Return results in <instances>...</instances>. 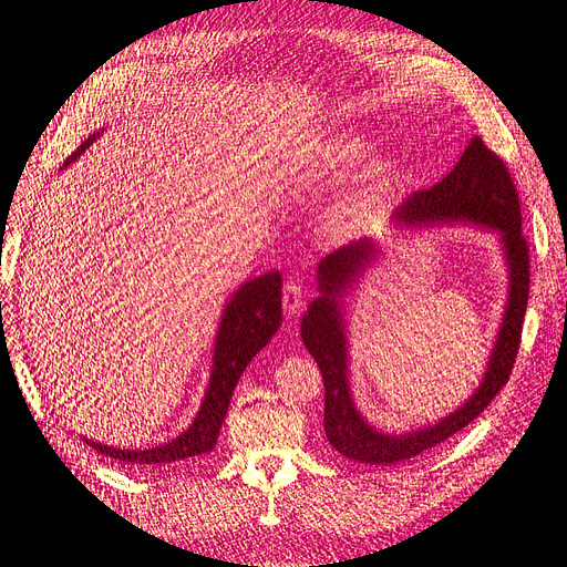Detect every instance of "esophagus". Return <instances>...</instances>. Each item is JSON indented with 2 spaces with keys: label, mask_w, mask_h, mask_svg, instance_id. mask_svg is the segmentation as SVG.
<instances>
[{
  "label": "esophagus",
  "mask_w": 567,
  "mask_h": 567,
  "mask_svg": "<svg viewBox=\"0 0 567 567\" xmlns=\"http://www.w3.org/2000/svg\"><path fill=\"white\" fill-rule=\"evenodd\" d=\"M284 311L288 316H298L305 309V286L300 284V279H288L284 284Z\"/></svg>",
  "instance_id": "1"
}]
</instances>
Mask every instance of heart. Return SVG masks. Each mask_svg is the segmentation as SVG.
Returning <instances> with one entry per match:
<instances>
[{
    "mask_svg": "<svg viewBox=\"0 0 567 567\" xmlns=\"http://www.w3.org/2000/svg\"><path fill=\"white\" fill-rule=\"evenodd\" d=\"M362 155H365V144L360 137H344L328 146L321 155V165L330 174H344L353 169ZM398 172L389 161H374L368 169L358 176L355 184L339 195L326 216V228L337 239H349L362 233L377 216L381 202L389 197L395 186Z\"/></svg>",
    "mask_w": 567,
    "mask_h": 567,
    "instance_id": "heart-1",
    "label": "heart"
}]
</instances>
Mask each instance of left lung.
<instances>
[{"instance_id": "left-lung-1", "label": "left lung", "mask_w": 567, "mask_h": 567, "mask_svg": "<svg viewBox=\"0 0 567 567\" xmlns=\"http://www.w3.org/2000/svg\"><path fill=\"white\" fill-rule=\"evenodd\" d=\"M395 228H421L437 220H467L501 235L507 269L509 298L501 332L493 344L480 389L465 404L435 425H423L404 435H389L372 427L355 410L349 389L347 328L342 319V290L351 286L377 256V244L368 237L351 241L319 265V290L302 316V342L319 362L326 386L323 427L328 442L349 461L391 465L414 458L456 435L477 419L507 383L524 330L530 290L528 241L520 235V205L509 169L480 137L470 140L461 161L440 184L406 197L391 216Z\"/></svg>"}]
</instances>
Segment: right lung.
Wrapping results in <instances>:
<instances>
[{"label":"right lung","mask_w":567,"mask_h":567,"mask_svg":"<svg viewBox=\"0 0 567 567\" xmlns=\"http://www.w3.org/2000/svg\"><path fill=\"white\" fill-rule=\"evenodd\" d=\"M100 137V132L87 137L70 157L64 167L74 163L85 148ZM281 326V275L267 271V275L246 281L225 305L220 316V328L214 347V368L209 377V389L202 400L199 412L186 433L176 440L153 446V449H118L106 446L102 442L85 440L90 446L113 461L127 465H169L176 461H186L193 456L209 454L216 446L220 423L228 414V404L241 372L246 370L251 358L267 347L271 334Z\"/></svg>","instance_id":"right-lung-1"}]
</instances>
